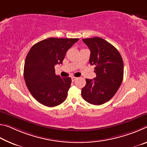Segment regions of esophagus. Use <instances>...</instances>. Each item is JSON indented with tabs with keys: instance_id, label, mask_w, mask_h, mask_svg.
Returning a JSON list of instances; mask_svg holds the SVG:
<instances>
[{
	"instance_id": "esophagus-1",
	"label": "esophagus",
	"mask_w": 147,
	"mask_h": 147,
	"mask_svg": "<svg viewBox=\"0 0 147 147\" xmlns=\"http://www.w3.org/2000/svg\"><path fill=\"white\" fill-rule=\"evenodd\" d=\"M76 77H74V76H72L71 77V79H72V81H73V82H74V80H76Z\"/></svg>"
}]
</instances>
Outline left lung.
<instances>
[{"instance_id": "obj_1", "label": "left lung", "mask_w": 147, "mask_h": 147, "mask_svg": "<svg viewBox=\"0 0 147 147\" xmlns=\"http://www.w3.org/2000/svg\"><path fill=\"white\" fill-rule=\"evenodd\" d=\"M91 51L89 63L95 65L93 80L86 79L82 96L88 103L101 105L115 95L123 79L124 65L119 52L101 38L83 39Z\"/></svg>"}]
</instances>
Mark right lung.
<instances>
[{
    "label": "right lung",
    "mask_w": 147,
    "mask_h": 147,
    "mask_svg": "<svg viewBox=\"0 0 147 147\" xmlns=\"http://www.w3.org/2000/svg\"><path fill=\"white\" fill-rule=\"evenodd\" d=\"M78 40L50 38L30 49L24 62V78L29 91L39 103L54 107L65 100L71 78L56 75L54 66L62 63L67 51Z\"/></svg>",
    "instance_id": "obj_1"
}]
</instances>
